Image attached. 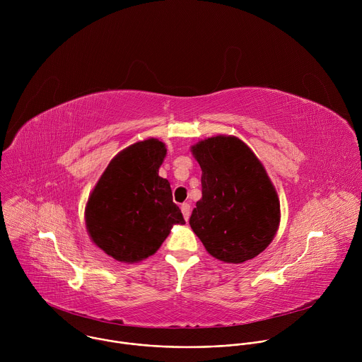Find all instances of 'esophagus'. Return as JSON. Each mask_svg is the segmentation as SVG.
<instances>
[{
  "mask_svg": "<svg viewBox=\"0 0 362 362\" xmlns=\"http://www.w3.org/2000/svg\"><path fill=\"white\" fill-rule=\"evenodd\" d=\"M180 209H182L183 218L187 221V219H189V216H190V204H189V203H182Z\"/></svg>",
  "mask_w": 362,
  "mask_h": 362,
  "instance_id": "34e87169",
  "label": "esophagus"
}]
</instances>
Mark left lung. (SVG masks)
I'll return each mask as SVG.
<instances>
[{"label":"left lung","mask_w":362,"mask_h":362,"mask_svg":"<svg viewBox=\"0 0 362 362\" xmlns=\"http://www.w3.org/2000/svg\"><path fill=\"white\" fill-rule=\"evenodd\" d=\"M192 153L202 169V199L190 228L216 259H252L272 242L281 221L279 199L265 168L235 136L202 140Z\"/></svg>","instance_id":"left-lung-1"}]
</instances>
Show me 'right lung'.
<instances>
[{
	"mask_svg": "<svg viewBox=\"0 0 362 362\" xmlns=\"http://www.w3.org/2000/svg\"><path fill=\"white\" fill-rule=\"evenodd\" d=\"M165 156L166 146L158 139L129 146L109 163L87 200L91 240L119 262L146 259L173 225L185 223L170 183L159 176Z\"/></svg>",
	"mask_w": 362,
	"mask_h": 362,
	"instance_id": "obj_1",
	"label": "right lung"
}]
</instances>
